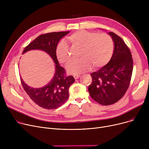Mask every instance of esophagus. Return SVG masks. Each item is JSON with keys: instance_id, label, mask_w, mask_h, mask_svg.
<instances>
[{"instance_id": "esophagus-1", "label": "esophagus", "mask_w": 149, "mask_h": 149, "mask_svg": "<svg viewBox=\"0 0 149 149\" xmlns=\"http://www.w3.org/2000/svg\"><path fill=\"white\" fill-rule=\"evenodd\" d=\"M80 77V75H74V79H79V78Z\"/></svg>"}]
</instances>
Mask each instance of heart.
<instances>
[{
  "label": "heart",
  "instance_id": "obj_1",
  "mask_svg": "<svg viewBox=\"0 0 149 149\" xmlns=\"http://www.w3.org/2000/svg\"><path fill=\"white\" fill-rule=\"evenodd\" d=\"M74 48H81L80 59L71 61L66 67L68 73L79 74L86 71L92 66L97 68L104 66L111 60L113 52V41L107 33L88 31H78L67 37ZM56 57L61 63L66 65L70 54L65 42H60L56 49Z\"/></svg>",
  "mask_w": 149,
  "mask_h": 149
}]
</instances>
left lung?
<instances>
[{"label": "left lung", "instance_id": "obj_1", "mask_svg": "<svg viewBox=\"0 0 149 149\" xmlns=\"http://www.w3.org/2000/svg\"><path fill=\"white\" fill-rule=\"evenodd\" d=\"M114 42V51L108 63L91 74L88 91L91 97L103 106L118 101L128 89L133 71V59L129 47L114 33H108Z\"/></svg>", "mask_w": 149, "mask_h": 149}]
</instances>
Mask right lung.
<instances>
[{"label":"right lung","mask_w":149,"mask_h":149,"mask_svg":"<svg viewBox=\"0 0 149 149\" xmlns=\"http://www.w3.org/2000/svg\"><path fill=\"white\" fill-rule=\"evenodd\" d=\"M69 33L54 32L42 34L25 47L23 54L33 49H40L48 53L56 64V73L51 81L42 88L29 87L20 79L22 87L30 98L40 107L46 109H55L63 104L69 97V89L75 79L68 76L65 69L60 66L56 57V49L60 39Z\"/></svg>","instance_id":"obj_1"}]
</instances>
